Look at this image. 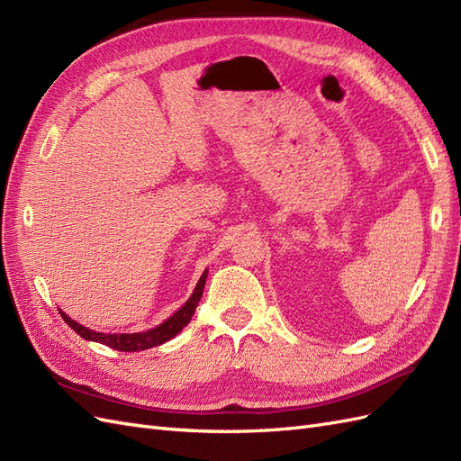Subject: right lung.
<instances>
[{"instance_id": "1", "label": "right lung", "mask_w": 461, "mask_h": 461, "mask_svg": "<svg viewBox=\"0 0 461 461\" xmlns=\"http://www.w3.org/2000/svg\"><path fill=\"white\" fill-rule=\"evenodd\" d=\"M205 278H207V269L200 276L196 290L192 292V296L188 298V302L183 305V308H180L175 315H171L167 321H163V323L158 325L156 329H149L146 332H132V334H127V332H122V334H119V332H115V334L95 332V330L82 327L80 323H77V321H73L67 313H63V312H59V313H61L65 323L71 327L77 334H80V337L85 340H94V342L105 344V346L113 348V350H119V352H140V350H148V348H156V346H159L167 340H171L190 323V319H192L194 312H196L198 302L203 294Z\"/></svg>"}]
</instances>
